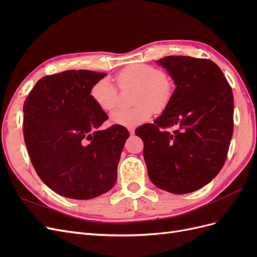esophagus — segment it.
Masks as SVG:
<instances>
[{
  "label": "esophagus",
  "instance_id": "obj_1",
  "mask_svg": "<svg viewBox=\"0 0 257 257\" xmlns=\"http://www.w3.org/2000/svg\"><path fill=\"white\" fill-rule=\"evenodd\" d=\"M128 132H130L131 135H133L135 133V128L134 127H128Z\"/></svg>",
  "mask_w": 257,
  "mask_h": 257
}]
</instances>
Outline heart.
<instances>
[{
	"label": "heart",
	"instance_id": "1",
	"mask_svg": "<svg viewBox=\"0 0 257 257\" xmlns=\"http://www.w3.org/2000/svg\"><path fill=\"white\" fill-rule=\"evenodd\" d=\"M116 83L122 90L131 87L138 89L135 95L137 106L119 108L110 115L111 121L121 126L134 127L148 121L153 110L164 109L173 96V87L165 73L149 64H134L122 69L116 75ZM90 96L100 109L110 111L118 103V89L110 79L103 78L92 85Z\"/></svg>",
	"mask_w": 257,
	"mask_h": 257
}]
</instances>
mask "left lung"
Returning <instances> with one entry per match:
<instances>
[{
	"mask_svg": "<svg viewBox=\"0 0 257 257\" xmlns=\"http://www.w3.org/2000/svg\"><path fill=\"white\" fill-rule=\"evenodd\" d=\"M176 83L154 123L139 126L148 175L173 194L203 188L219 174L234 132V96L221 68L208 59L169 56L158 61ZM177 128L170 134L167 128Z\"/></svg>",
	"mask_w": 257,
	"mask_h": 257,
	"instance_id": "1",
	"label": "left lung"
}]
</instances>
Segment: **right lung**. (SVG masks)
<instances>
[{"instance_id":"obj_1","label":"right lung","mask_w":257,"mask_h":257,"mask_svg":"<svg viewBox=\"0 0 257 257\" xmlns=\"http://www.w3.org/2000/svg\"><path fill=\"white\" fill-rule=\"evenodd\" d=\"M107 74L85 69L48 75L23 104V137L35 172L61 196L97 197L112 189L127 130L95 105L90 90Z\"/></svg>"}]
</instances>
